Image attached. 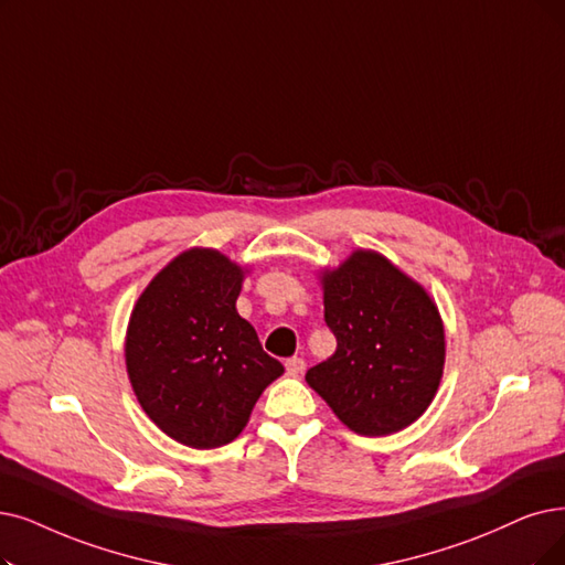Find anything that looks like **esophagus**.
I'll use <instances>...</instances> for the list:
<instances>
[{
	"label": "esophagus",
	"mask_w": 565,
	"mask_h": 565,
	"mask_svg": "<svg viewBox=\"0 0 565 565\" xmlns=\"http://www.w3.org/2000/svg\"><path fill=\"white\" fill-rule=\"evenodd\" d=\"M285 366H287L289 375H301L303 369H306V361L301 356H291V359L285 361Z\"/></svg>",
	"instance_id": "esophagus-1"
}]
</instances>
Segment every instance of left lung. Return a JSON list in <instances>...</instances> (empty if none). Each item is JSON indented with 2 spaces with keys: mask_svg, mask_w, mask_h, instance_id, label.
<instances>
[{
  "mask_svg": "<svg viewBox=\"0 0 565 565\" xmlns=\"http://www.w3.org/2000/svg\"><path fill=\"white\" fill-rule=\"evenodd\" d=\"M335 352L306 382L359 436H390L431 405L445 366V329L426 289L373 250L322 274Z\"/></svg>",
  "mask_w": 565,
  "mask_h": 565,
  "instance_id": "1",
  "label": "left lung"
}]
</instances>
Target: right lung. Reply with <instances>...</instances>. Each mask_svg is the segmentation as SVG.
I'll list each match as a JSON object with an SVG mask.
<instances>
[{"mask_svg": "<svg viewBox=\"0 0 565 565\" xmlns=\"http://www.w3.org/2000/svg\"><path fill=\"white\" fill-rule=\"evenodd\" d=\"M245 270L211 247L171 259L131 310L125 361L146 415L194 449L232 443L282 364L236 312Z\"/></svg>", "mask_w": 565, "mask_h": 565, "instance_id": "1", "label": "right lung"}]
</instances>
